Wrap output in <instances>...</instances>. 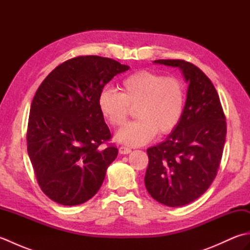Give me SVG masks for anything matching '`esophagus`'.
<instances>
[{
  "instance_id": "esophagus-1",
  "label": "esophagus",
  "mask_w": 250,
  "mask_h": 250,
  "mask_svg": "<svg viewBox=\"0 0 250 250\" xmlns=\"http://www.w3.org/2000/svg\"><path fill=\"white\" fill-rule=\"evenodd\" d=\"M131 151H132L131 148H129V147L121 146V147L119 148V152L121 153V155H128V153H130Z\"/></svg>"
}]
</instances>
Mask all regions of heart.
Masks as SVG:
<instances>
[{"label":"heart","instance_id":"b5f03b06","mask_svg":"<svg viewBox=\"0 0 250 250\" xmlns=\"http://www.w3.org/2000/svg\"><path fill=\"white\" fill-rule=\"evenodd\" d=\"M121 93L109 88L101 90L98 105L101 114L115 128L125 125L130 107L137 108V120L120 129L116 140L128 146H141L155 135H167L175 130L183 117L185 87L179 79L156 72L139 71L125 77Z\"/></svg>","mask_w":250,"mask_h":250}]
</instances>
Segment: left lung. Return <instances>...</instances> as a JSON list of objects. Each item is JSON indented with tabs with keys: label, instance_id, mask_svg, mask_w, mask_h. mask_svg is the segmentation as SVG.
<instances>
[{
	"label": "left lung",
	"instance_id": "left-lung-1",
	"mask_svg": "<svg viewBox=\"0 0 250 250\" xmlns=\"http://www.w3.org/2000/svg\"><path fill=\"white\" fill-rule=\"evenodd\" d=\"M178 67L189 83L183 117L167 140L147 149L145 186L153 199L169 207L187 205L209 188L219 168L227 124L213 83L184 60H156Z\"/></svg>",
	"mask_w": 250,
	"mask_h": 250
}]
</instances>
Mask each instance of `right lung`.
I'll list each match as a JSON object with an SVG mask.
<instances>
[{
	"mask_svg": "<svg viewBox=\"0 0 250 250\" xmlns=\"http://www.w3.org/2000/svg\"><path fill=\"white\" fill-rule=\"evenodd\" d=\"M128 65L79 56L58 65L31 104L26 145L43 192L57 203L83 204L98 192L118 149L98 105L101 90Z\"/></svg>",
	"mask_w": 250,
	"mask_h": 250,
	"instance_id": "add662e5",
	"label": "right lung"
}]
</instances>
